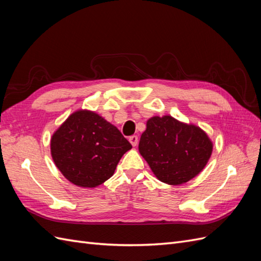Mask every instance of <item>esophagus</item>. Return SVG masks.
I'll return each instance as SVG.
<instances>
[{
  "instance_id": "34e87169",
  "label": "esophagus",
  "mask_w": 261,
  "mask_h": 261,
  "mask_svg": "<svg viewBox=\"0 0 261 261\" xmlns=\"http://www.w3.org/2000/svg\"><path fill=\"white\" fill-rule=\"evenodd\" d=\"M129 143L132 144L133 147H136L137 144H138V136L136 135H133L129 137Z\"/></svg>"
}]
</instances>
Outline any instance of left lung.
Listing matches in <instances>:
<instances>
[{
    "label": "left lung",
    "instance_id": "8db88e82",
    "mask_svg": "<svg viewBox=\"0 0 261 261\" xmlns=\"http://www.w3.org/2000/svg\"><path fill=\"white\" fill-rule=\"evenodd\" d=\"M212 143L200 127L170 115L153 116L139 140V152L163 183L184 184L206 167Z\"/></svg>",
    "mask_w": 261,
    "mask_h": 261
}]
</instances>
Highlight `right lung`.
Wrapping results in <instances>:
<instances>
[{
  "label": "right lung",
  "mask_w": 261,
  "mask_h": 261,
  "mask_svg": "<svg viewBox=\"0 0 261 261\" xmlns=\"http://www.w3.org/2000/svg\"><path fill=\"white\" fill-rule=\"evenodd\" d=\"M129 141L114 125L92 111L68 116L51 138V154L61 173L81 187H97L114 174Z\"/></svg>",
  "instance_id": "obj_1"
}]
</instances>
